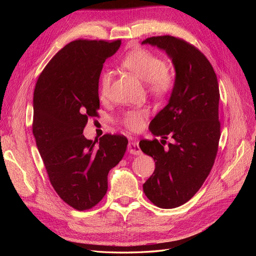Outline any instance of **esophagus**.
<instances>
[{
    "mask_svg": "<svg viewBox=\"0 0 256 256\" xmlns=\"http://www.w3.org/2000/svg\"><path fill=\"white\" fill-rule=\"evenodd\" d=\"M129 152L131 154H134V156H140V154H142V150L140 148V146H138V141L131 142L129 144Z\"/></svg>",
    "mask_w": 256,
    "mask_h": 256,
    "instance_id": "obj_1",
    "label": "esophagus"
}]
</instances>
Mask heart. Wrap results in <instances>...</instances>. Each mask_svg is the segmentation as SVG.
Here are the masks:
<instances>
[{
  "label": "heart",
  "instance_id": "obj_1",
  "mask_svg": "<svg viewBox=\"0 0 256 256\" xmlns=\"http://www.w3.org/2000/svg\"><path fill=\"white\" fill-rule=\"evenodd\" d=\"M120 66L146 82V88L158 98H166L172 94L175 86L174 76L166 69V63L152 52L145 49H136L129 52L120 60ZM111 86L110 72H104L98 80V92L100 99H106ZM147 108H136L122 112L120 122L128 130H140L148 116Z\"/></svg>",
  "mask_w": 256,
  "mask_h": 256
}]
</instances>
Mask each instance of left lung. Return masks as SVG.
Here are the masks:
<instances>
[{"label":"left lung","instance_id":"obj_1","mask_svg":"<svg viewBox=\"0 0 256 256\" xmlns=\"http://www.w3.org/2000/svg\"><path fill=\"white\" fill-rule=\"evenodd\" d=\"M142 44L164 50L176 72L168 104L150 124L161 143L140 141L142 152L156 164L143 191L154 205L175 208L200 190L214 164L221 136L218 80L204 54L182 38L152 36ZM168 138L172 143L166 146Z\"/></svg>","mask_w":256,"mask_h":256}]
</instances>
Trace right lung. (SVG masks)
<instances>
[{"label": "right lung", "mask_w": 256, "mask_h": 256, "mask_svg": "<svg viewBox=\"0 0 256 256\" xmlns=\"http://www.w3.org/2000/svg\"><path fill=\"white\" fill-rule=\"evenodd\" d=\"M122 40H76L54 56L38 76L32 130L49 180L76 210L96 206L108 190V174L124 157L125 136L88 140L83 130L99 110L98 80Z\"/></svg>", "instance_id": "right-lung-1"}]
</instances>
